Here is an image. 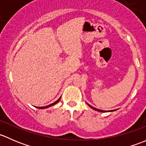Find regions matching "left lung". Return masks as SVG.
<instances>
[{"instance_id":"1","label":"left lung","mask_w":146,"mask_h":146,"mask_svg":"<svg viewBox=\"0 0 146 146\" xmlns=\"http://www.w3.org/2000/svg\"><path fill=\"white\" fill-rule=\"evenodd\" d=\"M88 105L90 106V107H91V108L92 109H93V110H96V111H100V112H105V111H103V110H98V109H96V108H95V107H92V106H90V104H88Z\"/></svg>"}]
</instances>
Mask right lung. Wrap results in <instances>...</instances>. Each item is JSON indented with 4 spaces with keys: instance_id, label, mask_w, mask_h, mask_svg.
I'll return each instance as SVG.
<instances>
[{
    "instance_id": "1",
    "label": "right lung",
    "mask_w": 146,
    "mask_h": 146,
    "mask_svg": "<svg viewBox=\"0 0 146 146\" xmlns=\"http://www.w3.org/2000/svg\"><path fill=\"white\" fill-rule=\"evenodd\" d=\"M60 99H61V98H60L58 100H57V101H56L55 102L52 103V104H49V105H48V106H46V107H36V108H38V109H45V108H47V107H51V106H53V105H54V104H56V103H58V102H59Z\"/></svg>"
}]
</instances>
